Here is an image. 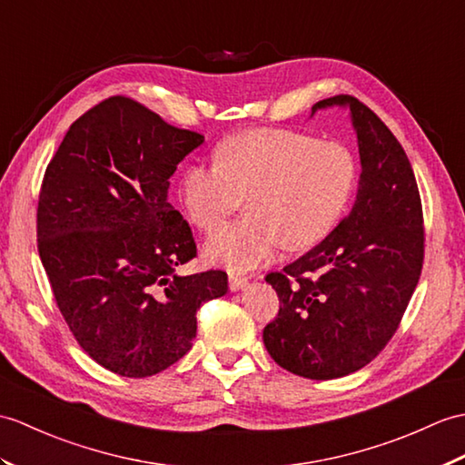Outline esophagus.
Segmentation results:
<instances>
[{"instance_id": "obj_1", "label": "esophagus", "mask_w": 465, "mask_h": 465, "mask_svg": "<svg viewBox=\"0 0 465 465\" xmlns=\"http://www.w3.org/2000/svg\"><path fill=\"white\" fill-rule=\"evenodd\" d=\"M247 285V277H240V275H230V289L232 291H240Z\"/></svg>"}]
</instances>
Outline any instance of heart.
I'll return each instance as SVG.
<instances>
[{"mask_svg": "<svg viewBox=\"0 0 465 465\" xmlns=\"http://www.w3.org/2000/svg\"><path fill=\"white\" fill-rule=\"evenodd\" d=\"M359 186V160L337 140L285 128H257L225 138L215 164L182 172L178 200L188 220L213 232L242 206L250 213L215 232L206 259L230 272L272 262L279 247L307 250L334 230Z\"/></svg>", "mask_w": 465, "mask_h": 465, "instance_id": "obj_1", "label": "heart"}]
</instances>
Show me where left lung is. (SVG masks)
Segmentation results:
<instances>
[{"label":"left lung","instance_id":"8db88e82","mask_svg":"<svg viewBox=\"0 0 465 465\" xmlns=\"http://www.w3.org/2000/svg\"><path fill=\"white\" fill-rule=\"evenodd\" d=\"M349 106L361 154L356 200L325 240L265 277L279 297L263 342L282 369L311 381L341 379L376 359L401 325L424 263V218L404 148L351 94L319 101Z\"/></svg>","mask_w":465,"mask_h":465}]
</instances>
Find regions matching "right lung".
Masks as SVG:
<instances>
[{"label": "right lung", "instance_id": "obj_1", "mask_svg": "<svg viewBox=\"0 0 465 465\" xmlns=\"http://www.w3.org/2000/svg\"><path fill=\"white\" fill-rule=\"evenodd\" d=\"M202 143L111 96L71 124L43 176L41 263L73 337L114 374L144 379L178 362L200 305L228 293L220 269L176 275L196 242L168 202L170 176Z\"/></svg>", "mask_w": 465, "mask_h": 465}]
</instances>
